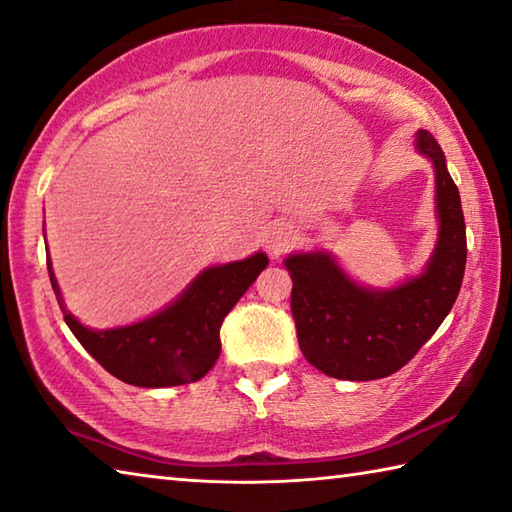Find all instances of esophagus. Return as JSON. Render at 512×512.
Masks as SVG:
<instances>
[{"label":"esophagus","instance_id":"1","mask_svg":"<svg viewBox=\"0 0 512 512\" xmlns=\"http://www.w3.org/2000/svg\"><path fill=\"white\" fill-rule=\"evenodd\" d=\"M266 246L273 250V253H282L284 248L291 246V230L284 226H271L266 230Z\"/></svg>","mask_w":512,"mask_h":512}]
</instances>
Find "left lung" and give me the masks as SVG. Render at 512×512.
I'll return each instance as SVG.
<instances>
[{"mask_svg": "<svg viewBox=\"0 0 512 512\" xmlns=\"http://www.w3.org/2000/svg\"><path fill=\"white\" fill-rule=\"evenodd\" d=\"M416 150L436 174L439 241L425 273L376 291L351 282L327 253L286 257L293 280L291 311L304 358L340 380H376L407 365L441 327L466 271V221L461 197L430 132L416 134Z\"/></svg>", "mask_w": 512, "mask_h": 512, "instance_id": "left-lung-1", "label": "left lung"}]
</instances>
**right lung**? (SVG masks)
Returning a JSON list of instances; mask_svg holds the SVG:
<instances>
[{
	"label": "right lung",
	"instance_id": "add662e5",
	"mask_svg": "<svg viewBox=\"0 0 512 512\" xmlns=\"http://www.w3.org/2000/svg\"><path fill=\"white\" fill-rule=\"evenodd\" d=\"M266 266L268 257L255 253L241 262L206 268L161 313L129 327L94 331L64 309L46 255L51 286L73 336L111 376L136 387L188 385L206 376L221 353V322Z\"/></svg>",
	"mask_w": 512,
	"mask_h": 512
}]
</instances>
